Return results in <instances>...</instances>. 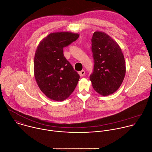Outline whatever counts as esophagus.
Returning <instances> with one entry per match:
<instances>
[{"instance_id":"obj_1","label":"esophagus","mask_w":152,"mask_h":152,"mask_svg":"<svg viewBox=\"0 0 152 152\" xmlns=\"http://www.w3.org/2000/svg\"><path fill=\"white\" fill-rule=\"evenodd\" d=\"M85 70H82V71H80V72H79V75H80V76H84L85 75Z\"/></svg>"}]
</instances>
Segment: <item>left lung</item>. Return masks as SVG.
<instances>
[{"instance_id": "8db88e82", "label": "left lung", "mask_w": 152, "mask_h": 152, "mask_svg": "<svg viewBox=\"0 0 152 152\" xmlns=\"http://www.w3.org/2000/svg\"><path fill=\"white\" fill-rule=\"evenodd\" d=\"M91 42L94 62V71L90 75L92 87L103 96L112 94L121 86L126 73L122 50L116 42L104 32H94Z\"/></svg>"}]
</instances>
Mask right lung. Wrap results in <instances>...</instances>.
I'll use <instances>...</instances> for the list:
<instances>
[{
	"instance_id": "right-lung-1",
	"label": "right lung",
	"mask_w": 152,
	"mask_h": 152,
	"mask_svg": "<svg viewBox=\"0 0 152 152\" xmlns=\"http://www.w3.org/2000/svg\"><path fill=\"white\" fill-rule=\"evenodd\" d=\"M71 32L50 33L37 46L34 59L36 81L42 92L54 101H63L75 90L79 74L64 57L63 48L77 39Z\"/></svg>"
}]
</instances>
